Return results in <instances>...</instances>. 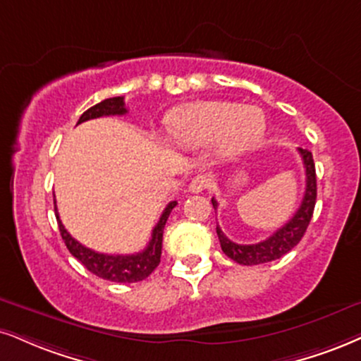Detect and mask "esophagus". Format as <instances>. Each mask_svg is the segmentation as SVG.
<instances>
[{
    "instance_id": "1",
    "label": "esophagus",
    "mask_w": 361,
    "mask_h": 361,
    "mask_svg": "<svg viewBox=\"0 0 361 361\" xmlns=\"http://www.w3.org/2000/svg\"><path fill=\"white\" fill-rule=\"evenodd\" d=\"M209 185V177L207 176H195L192 180H190L189 184V190L194 194H199L202 192V190H206Z\"/></svg>"
}]
</instances>
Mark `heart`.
Listing matches in <instances>:
<instances>
[{"label": "heart", "instance_id": "heart-1", "mask_svg": "<svg viewBox=\"0 0 361 361\" xmlns=\"http://www.w3.org/2000/svg\"><path fill=\"white\" fill-rule=\"evenodd\" d=\"M167 135L182 145H204L216 140L226 157L246 152L266 130V118L256 106L234 102H197L173 109L164 120Z\"/></svg>", "mask_w": 361, "mask_h": 361}]
</instances>
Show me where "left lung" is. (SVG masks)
Listing matches in <instances>:
<instances>
[{
    "label": "left lung",
    "instance_id": "8db88e82",
    "mask_svg": "<svg viewBox=\"0 0 361 361\" xmlns=\"http://www.w3.org/2000/svg\"><path fill=\"white\" fill-rule=\"evenodd\" d=\"M298 152L303 159V166L306 171V189L300 209L283 228H279L276 233H273V235H269L268 239L257 244L233 243L229 238H226V234L222 233L219 226L216 228L222 251L233 261L244 266H255L279 259V257L291 251L305 235L311 217H313L314 204H317V172H314L313 155H311L310 150L298 149ZM211 201L214 209H217L216 199L212 197Z\"/></svg>",
    "mask_w": 361,
    "mask_h": 361
}]
</instances>
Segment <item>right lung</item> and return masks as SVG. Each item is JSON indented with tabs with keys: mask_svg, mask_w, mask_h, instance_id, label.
<instances>
[{
	"mask_svg": "<svg viewBox=\"0 0 361 361\" xmlns=\"http://www.w3.org/2000/svg\"><path fill=\"white\" fill-rule=\"evenodd\" d=\"M126 102L123 97H114V99H105L100 104L90 106L87 112L82 114V117L78 118V123L87 122V120L106 117V115H126ZM77 123V126H78ZM55 202V216L58 221V228H60V234L63 238V241L68 247V251L72 252V256L82 262L85 268L99 276L102 279L114 283H137L145 279L152 271L157 268L160 262V255H162V235L164 228H166V222L171 216L172 209L177 206V201H172L167 204V207L164 209L162 216L155 228L152 231V238H150L149 244L144 251L135 252V255H104V252H97L93 249L83 246L82 243H78L77 239L70 235L68 231L65 229V226L61 224L60 216L56 211V201Z\"/></svg>",
	"mask_w": 361,
	"mask_h": 361,
	"instance_id": "1",
	"label": "right lung"
}]
</instances>
